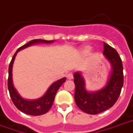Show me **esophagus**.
I'll list each match as a JSON object with an SVG mask.
<instances>
[{"label":"esophagus","instance_id":"1","mask_svg":"<svg viewBox=\"0 0 133 133\" xmlns=\"http://www.w3.org/2000/svg\"><path fill=\"white\" fill-rule=\"evenodd\" d=\"M66 77L68 79H73V75L72 74V73H68V74H67Z\"/></svg>","mask_w":133,"mask_h":133}]
</instances>
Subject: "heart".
<instances>
[{
	"label": "heart",
	"instance_id": "heart-1",
	"mask_svg": "<svg viewBox=\"0 0 133 133\" xmlns=\"http://www.w3.org/2000/svg\"><path fill=\"white\" fill-rule=\"evenodd\" d=\"M89 50V47H86V48H85V49H84V51H88Z\"/></svg>",
	"mask_w": 133,
	"mask_h": 133
}]
</instances>
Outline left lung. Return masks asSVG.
<instances>
[{
    "label": "left lung",
    "mask_w": 133,
    "mask_h": 133,
    "mask_svg": "<svg viewBox=\"0 0 133 133\" xmlns=\"http://www.w3.org/2000/svg\"><path fill=\"white\" fill-rule=\"evenodd\" d=\"M103 55L111 67L109 78L104 87L97 91H88L82 72L74 73L75 84V101L77 106L84 113L91 115L99 114L114 106L118 99L123 85V63L118 52L104 43Z\"/></svg>",
    "instance_id": "8db88e82"
}]
</instances>
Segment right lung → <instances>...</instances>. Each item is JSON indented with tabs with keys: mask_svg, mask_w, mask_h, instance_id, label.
I'll return each mask as SVG.
<instances>
[{
	"mask_svg": "<svg viewBox=\"0 0 133 133\" xmlns=\"http://www.w3.org/2000/svg\"><path fill=\"white\" fill-rule=\"evenodd\" d=\"M53 42H54V40L52 41H46L44 39L31 40L27 44H24L17 50V51L15 53L14 56L10 61V63L9 65V75L8 79V90L10 92V96L13 104L15 105V107L19 109L20 111L23 112L24 114L31 115V116H40L49 111V109L51 108L52 105L54 104L56 92L62 84L65 82L66 77H63L61 79L54 82V83L49 87V89L46 91V93L39 99H32V100L24 99L18 93L16 88L14 87L13 82H12V66H13L15 56L19 51L30 46L37 44H51Z\"/></svg>",
	"mask_w": 133,
	"mask_h": 133,
	"instance_id": "obj_1",
	"label": "right lung"
}]
</instances>
